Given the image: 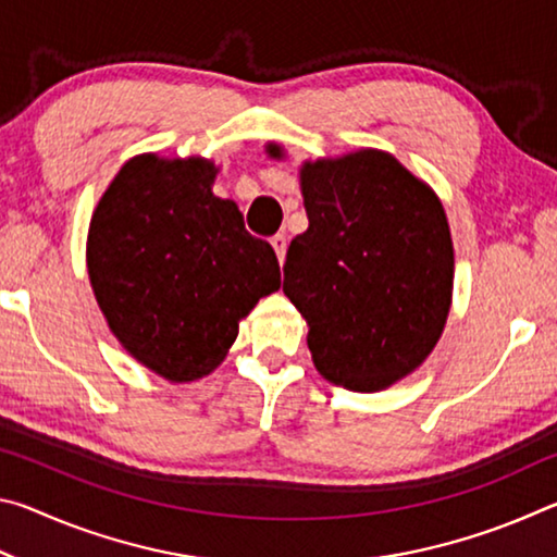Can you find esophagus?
I'll use <instances>...</instances> for the list:
<instances>
[{
    "label": "esophagus",
    "instance_id": "esophagus-1",
    "mask_svg": "<svg viewBox=\"0 0 557 557\" xmlns=\"http://www.w3.org/2000/svg\"><path fill=\"white\" fill-rule=\"evenodd\" d=\"M270 243H272V248H275V252H277V260L285 262V252H287V238H285V235L277 233Z\"/></svg>",
    "mask_w": 557,
    "mask_h": 557
}]
</instances>
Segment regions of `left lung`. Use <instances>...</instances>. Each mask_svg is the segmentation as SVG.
I'll list each match as a JSON object with an SVG mask.
<instances>
[{"label": "left lung", "mask_w": 557, "mask_h": 557, "mask_svg": "<svg viewBox=\"0 0 557 557\" xmlns=\"http://www.w3.org/2000/svg\"><path fill=\"white\" fill-rule=\"evenodd\" d=\"M268 157L285 149L270 143ZM309 228L289 243L285 295L329 383L379 393L437 346L455 285L447 213L432 186L383 149L299 166Z\"/></svg>", "instance_id": "left-lung-1"}]
</instances>
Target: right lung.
<instances>
[{
    "label": "right lung",
    "instance_id": "right-lung-1",
    "mask_svg": "<svg viewBox=\"0 0 557 557\" xmlns=\"http://www.w3.org/2000/svg\"><path fill=\"white\" fill-rule=\"evenodd\" d=\"M215 174L203 157H132L88 228V277L110 332L172 383L219 369L240 319L280 289L275 250L213 194Z\"/></svg>",
    "mask_w": 557,
    "mask_h": 557
}]
</instances>
